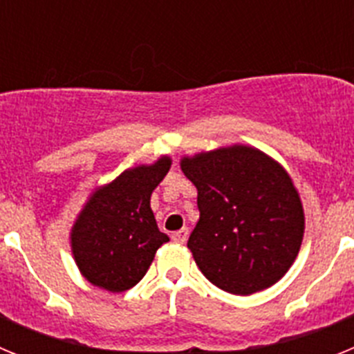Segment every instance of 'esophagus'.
I'll use <instances>...</instances> for the list:
<instances>
[{"label": "esophagus", "mask_w": 354, "mask_h": 354, "mask_svg": "<svg viewBox=\"0 0 354 354\" xmlns=\"http://www.w3.org/2000/svg\"><path fill=\"white\" fill-rule=\"evenodd\" d=\"M187 236H189V230L184 227V228H180V230H177V232L171 234V239H174L175 243L183 245V243H186V241H187Z\"/></svg>", "instance_id": "obj_1"}]
</instances>
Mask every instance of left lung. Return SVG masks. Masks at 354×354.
I'll list each match as a JSON object with an SVG mask.
<instances>
[{
    "instance_id": "left-lung-1",
    "label": "left lung",
    "mask_w": 354,
    "mask_h": 354,
    "mask_svg": "<svg viewBox=\"0 0 354 354\" xmlns=\"http://www.w3.org/2000/svg\"><path fill=\"white\" fill-rule=\"evenodd\" d=\"M200 218L187 239L209 282L248 296L277 283L298 257L305 211L289 171L245 143L180 158Z\"/></svg>"
}]
</instances>
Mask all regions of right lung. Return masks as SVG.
Here are the masks:
<instances>
[{
    "label": "right lung",
    "instance_id": "1",
    "mask_svg": "<svg viewBox=\"0 0 354 354\" xmlns=\"http://www.w3.org/2000/svg\"><path fill=\"white\" fill-rule=\"evenodd\" d=\"M171 167L170 156L127 168L86 196L71 228V252L92 286L124 292L145 277L158 248L170 241L159 232L150 195Z\"/></svg>",
    "mask_w": 354,
    "mask_h": 354
}]
</instances>
